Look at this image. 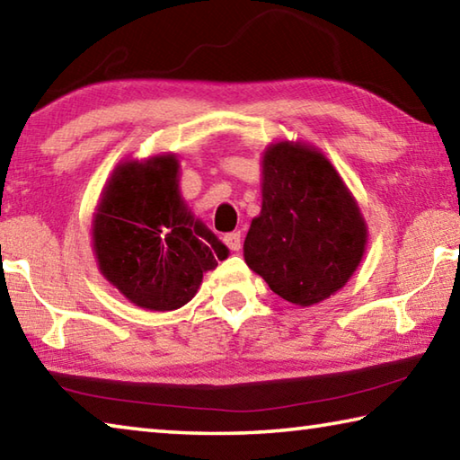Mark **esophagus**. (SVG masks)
<instances>
[{"mask_svg": "<svg viewBox=\"0 0 460 460\" xmlns=\"http://www.w3.org/2000/svg\"><path fill=\"white\" fill-rule=\"evenodd\" d=\"M225 243H227L231 252H239V249H241V233H227V235H225Z\"/></svg>", "mask_w": 460, "mask_h": 460, "instance_id": "1", "label": "esophagus"}]
</instances>
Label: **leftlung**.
Returning a JSON list of instances; mask_svg holds the SVG:
<instances>
[{
  "label": "left lung",
  "mask_w": 460,
  "mask_h": 460,
  "mask_svg": "<svg viewBox=\"0 0 460 460\" xmlns=\"http://www.w3.org/2000/svg\"><path fill=\"white\" fill-rule=\"evenodd\" d=\"M367 223L329 158L305 142L270 144L261 158V211L243 258L271 292L313 306L345 286L363 260Z\"/></svg>",
  "instance_id": "1"
}]
</instances>
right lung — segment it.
I'll return each mask as SVG.
<instances>
[{
  "label": "right lung",
  "mask_w": 460,
  "mask_h": 460,
  "mask_svg": "<svg viewBox=\"0 0 460 460\" xmlns=\"http://www.w3.org/2000/svg\"><path fill=\"white\" fill-rule=\"evenodd\" d=\"M174 154L126 160L101 190L91 223L99 271L139 308L166 313L199 292L229 249L194 217Z\"/></svg>",
  "instance_id": "add662e5"
}]
</instances>
